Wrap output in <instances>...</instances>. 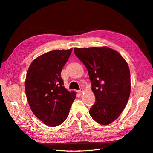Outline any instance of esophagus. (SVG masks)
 I'll use <instances>...</instances> for the list:
<instances>
[{
	"label": "esophagus",
	"instance_id": "obj_1",
	"mask_svg": "<svg viewBox=\"0 0 153 153\" xmlns=\"http://www.w3.org/2000/svg\"><path fill=\"white\" fill-rule=\"evenodd\" d=\"M78 94H82L83 92H84V89H81L80 90L78 91Z\"/></svg>",
	"mask_w": 153,
	"mask_h": 153
}]
</instances>
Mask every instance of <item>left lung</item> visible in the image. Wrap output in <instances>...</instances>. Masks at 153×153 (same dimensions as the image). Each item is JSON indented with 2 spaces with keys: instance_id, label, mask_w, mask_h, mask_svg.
Returning <instances> with one entry per match:
<instances>
[{
  "instance_id": "obj_1",
  "label": "left lung",
  "mask_w": 153,
  "mask_h": 153,
  "mask_svg": "<svg viewBox=\"0 0 153 153\" xmlns=\"http://www.w3.org/2000/svg\"><path fill=\"white\" fill-rule=\"evenodd\" d=\"M74 52L87 69L96 97L90 115L100 124L112 123L126 107L130 94L127 62L116 50L107 47L75 48Z\"/></svg>"
}]
</instances>
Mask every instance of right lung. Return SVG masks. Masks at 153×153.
<instances>
[{
    "label": "right lung",
    "instance_id": "1",
    "mask_svg": "<svg viewBox=\"0 0 153 153\" xmlns=\"http://www.w3.org/2000/svg\"><path fill=\"white\" fill-rule=\"evenodd\" d=\"M72 50H55L40 55L32 62L26 75L25 90L32 112L51 127L65 121L76 98L75 91L64 87L61 76Z\"/></svg>",
    "mask_w": 153,
    "mask_h": 153
}]
</instances>
